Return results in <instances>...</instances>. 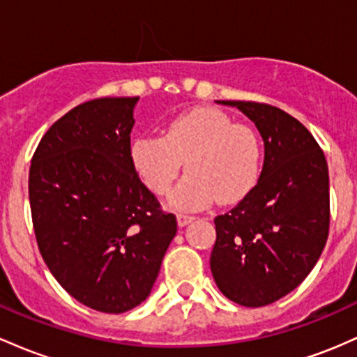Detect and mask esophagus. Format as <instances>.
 Instances as JSON below:
<instances>
[{
	"label": "esophagus",
	"instance_id": "esophagus-1",
	"mask_svg": "<svg viewBox=\"0 0 357 357\" xmlns=\"http://www.w3.org/2000/svg\"><path fill=\"white\" fill-rule=\"evenodd\" d=\"M195 218H192V215H187V214H177V224L180 227L187 226V224H190L192 221H194Z\"/></svg>",
	"mask_w": 357,
	"mask_h": 357
}]
</instances>
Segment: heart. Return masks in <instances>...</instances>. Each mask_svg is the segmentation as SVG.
Masks as SVG:
<instances>
[{
    "mask_svg": "<svg viewBox=\"0 0 357 357\" xmlns=\"http://www.w3.org/2000/svg\"><path fill=\"white\" fill-rule=\"evenodd\" d=\"M130 160L155 195L167 194L185 167L187 177L170 194V204L195 211L214 199L232 204L250 194L259 177L261 143L253 128L224 111L197 107L170 119L162 136L133 138Z\"/></svg>",
    "mask_w": 357,
    "mask_h": 357,
    "instance_id": "heart-1",
    "label": "heart"
}]
</instances>
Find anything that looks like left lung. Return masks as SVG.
Wrapping results in <instances>:
<instances>
[{
	"label": "left lung",
	"mask_w": 357,
	"mask_h": 357,
	"mask_svg": "<svg viewBox=\"0 0 357 357\" xmlns=\"http://www.w3.org/2000/svg\"><path fill=\"white\" fill-rule=\"evenodd\" d=\"M238 107L258 128L265 160L258 183L234 209L218 215L211 271L232 302L263 307L295 290L322 255L329 236V170L319 143L280 107Z\"/></svg>",
	"instance_id": "8db88e82"
}]
</instances>
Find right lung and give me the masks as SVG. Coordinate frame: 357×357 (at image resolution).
Returning a JSON list of instances; mask_svg holds the SVG:
<instances>
[{"label": "right lung", "instance_id": "right-lung-1", "mask_svg": "<svg viewBox=\"0 0 357 357\" xmlns=\"http://www.w3.org/2000/svg\"><path fill=\"white\" fill-rule=\"evenodd\" d=\"M139 98H101L40 139L28 194L38 250L67 294L106 314L146 300L177 234L130 160Z\"/></svg>", "mask_w": 357, "mask_h": 357}]
</instances>
